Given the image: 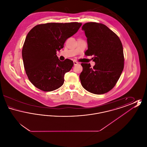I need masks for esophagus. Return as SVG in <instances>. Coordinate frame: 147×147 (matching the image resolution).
I'll return each mask as SVG.
<instances>
[{"label":"esophagus","instance_id":"obj_1","mask_svg":"<svg viewBox=\"0 0 147 147\" xmlns=\"http://www.w3.org/2000/svg\"><path fill=\"white\" fill-rule=\"evenodd\" d=\"M73 63H74V65H77V64H78V63L77 62H76V61H73Z\"/></svg>","mask_w":147,"mask_h":147}]
</instances>
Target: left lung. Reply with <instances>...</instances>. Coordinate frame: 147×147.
Wrapping results in <instances>:
<instances>
[{"label": "left lung", "mask_w": 147, "mask_h": 147, "mask_svg": "<svg viewBox=\"0 0 147 147\" xmlns=\"http://www.w3.org/2000/svg\"><path fill=\"white\" fill-rule=\"evenodd\" d=\"M87 38L86 56L92 58L95 65L82 63L80 79L83 87L95 94H103L115 86L124 68L123 49L118 36L106 25L98 22L83 25Z\"/></svg>", "instance_id": "obj_1"}]
</instances>
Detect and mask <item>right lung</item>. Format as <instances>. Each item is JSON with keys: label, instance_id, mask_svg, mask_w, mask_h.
I'll return each mask as SVG.
<instances>
[{"label": "right lung", "instance_id": "obj_1", "mask_svg": "<svg viewBox=\"0 0 147 147\" xmlns=\"http://www.w3.org/2000/svg\"><path fill=\"white\" fill-rule=\"evenodd\" d=\"M79 22L47 23L32 28L26 36L22 49L26 73L35 87L43 91H53L64 83V74L74 63L63 62L56 55L65 41L82 26Z\"/></svg>", "mask_w": 147, "mask_h": 147}]
</instances>
